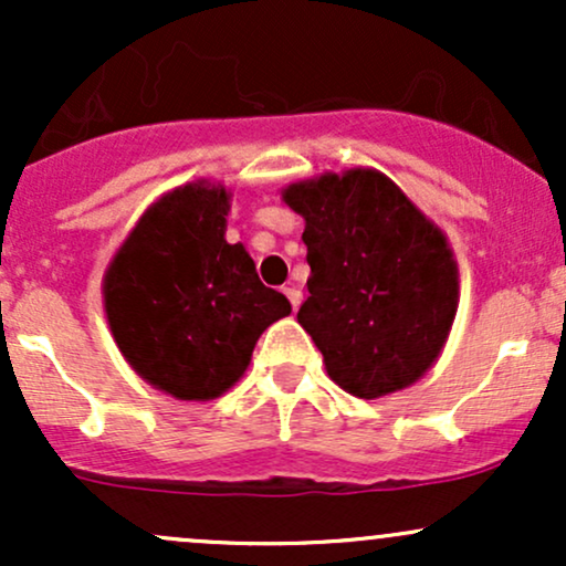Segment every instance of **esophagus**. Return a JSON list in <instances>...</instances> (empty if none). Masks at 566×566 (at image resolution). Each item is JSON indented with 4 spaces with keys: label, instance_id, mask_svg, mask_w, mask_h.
Listing matches in <instances>:
<instances>
[{
    "label": "esophagus",
    "instance_id": "1",
    "mask_svg": "<svg viewBox=\"0 0 566 566\" xmlns=\"http://www.w3.org/2000/svg\"><path fill=\"white\" fill-rule=\"evenodd\" d=\"M284 295H287V301L292 303V311L301 308V301H303V292H301V290H297V287H287V290H284Z\"/></svg>",
    "mask_w": 566,
    "mask_h": 566
}]
</instances>
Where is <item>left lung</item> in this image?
<instances>
[{"label":"left lung","mask_w":566,"mask_h":566,"mask_svg":"<svg viewBox=\"0 0 566 566\" xmlns=\"http://www.w3.org/2000/svg\"><path fill=\"white\" fill-rule=\"evenodd\" d=\"M305 220L301 327L343 391H401L431 369L458 311V263L441 229L378 170L324 172L282 191Z\"/></svg>","instance_id":"8db88e82"}]
</instances>
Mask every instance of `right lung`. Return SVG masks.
I'll return each mask as SVG.
<instances>
[{"label":"right lung","instance_id":"obj_1","mask_svg":"<svg viewBox=\"0 0 566 566\" xmlns=\"http://www.w3.org/2000/svg\"><path fill=\"white\" fill-rule=\"evenodd\" d=\"M231 193L207 180L154 201L116 250L103 303L122 356L184 401L216 399L244 375L265 327L287 316L244 244L226 242Z\"/></svg>","mask_w":566,"mask_h":566}]
</instances>
